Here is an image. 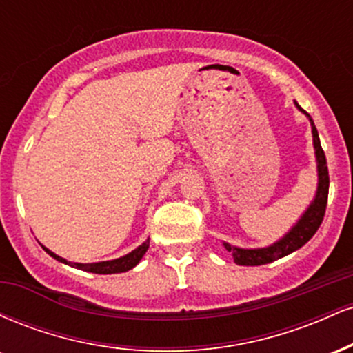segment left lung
I'll list each match as a JSON object with an SVG mask.
<instances>
[{
    "instance_id": "obj_1",
    "label": "left lung",
    "mask_w": 353,
    "mask_h": 353,
    "mask_svg": "<svg viewBox=\"0 0 353 353\" xmlns=\"http://www.w3.org/2000/svg\"><path fill=\"white\" fill-rule=\"evenodd\" d=\"M297 108L303 111L299 104ZM309 119L312 124V134H314V148L315 156H317L319 169V188L317 194H315V199L310 204V208L305 210V214H303L301 221L294 225L292 230H290L289 234H285V237H282L281 241L275 242L274 245L265 247V249H239V247H234L228 244V242H224V247L232 254L234 262H236L237 265H264L270 264V262L277 261V259L281 257H285V255L292 254L294 250L301 249L303 244H307V242L314 237V234L319 230L320 224H322L327 209V199H329V169H327L325 152H323L322 145H320L317 128H315L310 116Z\"/></svg>"
}]
</instances>
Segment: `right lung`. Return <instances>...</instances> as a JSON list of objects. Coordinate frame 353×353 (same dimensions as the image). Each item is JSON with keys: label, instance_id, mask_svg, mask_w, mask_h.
Returning a JSON list of instances; mask_svg holds the SVG:
<instances>
[{"label": "right lung", "instance_id": "obj_1", "mask_svg": "<svg viewBox=\"0 0 353 353\" xmlns=\"http://www.w3.org/2000/svg\"><path fill=\"white\" fill-rule=\"evenodd\" d=\"M148 249H149V239L144 242V244H141L137 249L132 250L131 254L124 255V257L114 259V261L96 262V264H76V262H68L66 259L52 254L51 250H48L46 247H44V250H46L51 257H54L56 261L63 262V264H70L71 267H76V269L86 270V272H92V274H117V272H125V270H131L132 267H136L137 264H139V261L143 259V255L145 254V250Z\"/></svg>", "mask_w": 353, "mask_h": 353}]
</instances>
